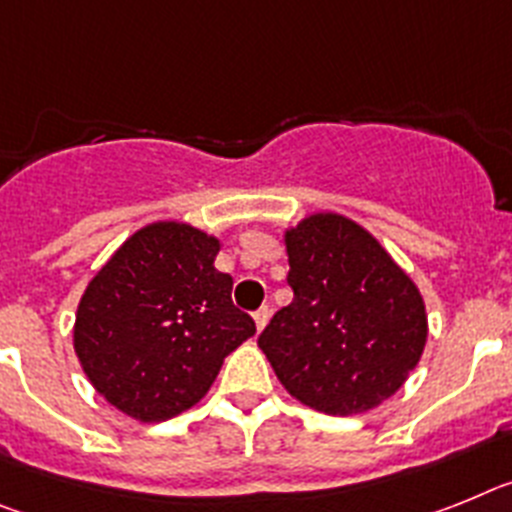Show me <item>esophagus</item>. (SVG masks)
<instances>
[{"instance_id": "obj_1", "label": "esophagus", "mask_w": 512, "mask_h": 512, "mask_svg": "<svg viewBox=\"0 0 512 512\" xmlns=\"http://www.w3.org/2000/svg\"><path fill=\"white\" fill-rule=\"evenodd\" d=\"M270 319V306H260V309L255 311V324H257V330H262L265 324H268Z\"/></svg>"}]
</instances>
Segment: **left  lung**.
<instances>
[{
	"label": "left lung",
	"instance_id": "obj_1",
	"mask_svg": "<svg viewBox=\"0 0 512 512\" xmlns=\"http://www.w3.org/2000/svg\"><path fill=\"white\" fill-rule=\"evenodd\" d=\"M293 301L257 337L288 394L327 415L389 399L420 361L428 317L420 291L376 239L337 213L286 234Z\"/></svg>",
	"mask_w": 512,
	"mask_h": 512
}]
</instances>
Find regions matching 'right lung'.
<instances>
[{"instance_id": "1", "label": "right lung", "mask_w": 512, "mask_h": 512, "mask_svg": "<svg viewBox=\"0 0 512 512\" xmlns=\"http://www.w3.org/2000/svg\"><path fill=\"white\" fill-rule=\"evenodd\" d=\"M219 239L162 221L136 231L84 291L74 350L113 407L162 422L206 397L221 363L255 319L231 301V275L213 268Z\"/></svg>"}]
</instances>
